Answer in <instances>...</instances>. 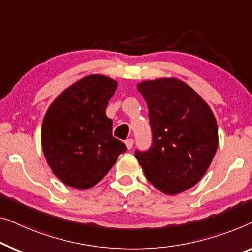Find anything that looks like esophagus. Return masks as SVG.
<instances>
[{"label": "esophagus", "instance_id": "esophagus-1", "mask_svg": "<svg viewBox=\"0 0 252 252\" xmlns=\"http://www.w3.org/2000/svg\"><path fill=\"white\" fill-rule=\"evenodd\" d=\"M125 144H126L127 150H131V148H132V146H133V140L132 139H126L125 141Z\"/></svg>", "mask_w": 252, "mask_h": 252}]
</instances>
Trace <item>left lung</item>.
Returning <instances> with one entry per match:
<instances>
[{"instance_id":"8db88e82","label":"left lung","mask_w":252,"mask_h":252,"mask_svg":"<svg viewBox=\"0 0 252 252\" xmlns=\"http://www.w3.org/2000/svg\"><path fill=\"white\" fill-rule=\"evenodd\" d=\"M153 134L150 151L134 157L152 185L166 195L192 189L210 166L218 147L217 121L197 92L176 77L141 81Z\"/></svg>"}]
</instances>
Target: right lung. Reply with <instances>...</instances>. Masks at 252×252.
I'll return each mask as SVG.
<instances>
[{"label":"right lung","instance_id":"obj_1","mask_svg":"<svg viewBox=\"0 0 252 252\" xmlns=\"http://www.w3.org/2000/svg\"><path fill=\"white\" fill-rule=\"evenodd\" d=\"M118 82L90 74L66 88L45 113L41 129L42 150L60 182L88 189L100 182L126 151L113 137V121L106 116Z\"/></svg>","mask_w":252,"mask_h":252}]
</instances>
